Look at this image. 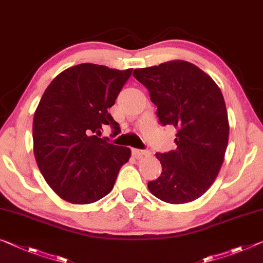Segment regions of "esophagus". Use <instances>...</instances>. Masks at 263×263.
Here are the masks:
<instances>
[{
    "mask_svg": "<svg viewBox=\"0 0 263 263\" xmlns=\"http://www.w3.org/2000/svg\"><path fill=\"white\" fill-rule=\"evenodd\" d=\"M132 154L136 159H141V157L143 156H149L151 155V153L148 151H140V149H132Z\"/></svg>",
    "mask_w": 263,
    "mask_h": 263,
    "instance_id": "esophagus-1",
    "label": "esophagus"
}]
</instances>
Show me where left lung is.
<instances>
[{"label":"left lung","mask_w":263,"mask_h":263,"mask_svg":"<svg viewBox=\"0 0 263 263\" xmlns=\"http://www.w3.org/2000/svg\"><path fill=\"white\" fill-rule=\"evenodd\" d=\"M134 78L149 90L162 126L177 129L175 151L156 154L162 173L148 189L167 203H188L208 191L223 163L229 137L223 95L214 80L182 60L140 68Z\"/></svg>","instance_id":"left-lung-1"}]
</instances>
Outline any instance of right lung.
<instances>
[{
  "instance_id": "1",
  "label": "right lung",
  "mask_w": 263,
  "mask_h": 263,
  "mask_svg": "<svg viewBox=\"0 0 263 263\" xmlns=\"http://www.w3.org/2000/svg\"><path fill=\"white\" fill-rule=\"evenodd\" d=\"M133 69L82 63L51 81L34 114V155L49 187L64 201L88 204L110 193L130 149L100 139L108 112Z\"/></svg>"
}]
</instances>
